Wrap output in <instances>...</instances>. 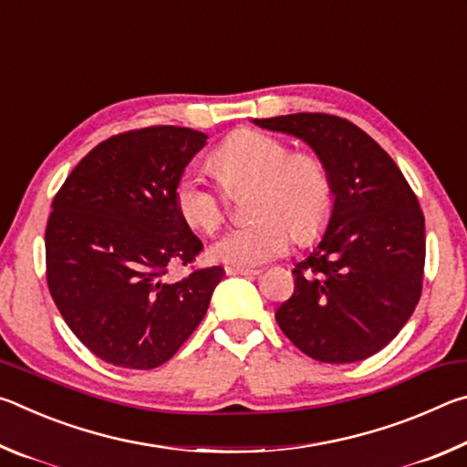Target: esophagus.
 I'll return each mask as SVG.
<instances>
[{
    "mask_svg": "<svg viewBox=\"0 0 467 467\" xmlns=\"http://www.w3.org/2000/svg\"><path fill=\"white\" fill-rule=\"evenodd\" d=\"M224 272L228 275H257L259 270H255V267H239V265H226Z\"/></svg>",
    "mask_w": 467,
    "mask_h": 467,
    "instance_id": "1",
    "label": "esophagus"
}]
</instances>
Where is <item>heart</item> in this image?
Instances as JSON below:
<instances>
[{
	"instance_id": "heart-1",
	"label": "heart",
	"mask_w": 467,
	"mask_h": 467,
	"mask_svg": "<svg viewBox=\"0 0 467 467\" xmlns=\"http://www.w3.org/2000/svg\"><path fill=\"white\" fill-rule=\"evenodd\" d=\"M226 189L253 185L249 212L255 220L226 233L210 255L228 265H259L288 253L292 236L313 241L334 212V181L313 152H290L286 141L257 130H239L210 156ZM179 216L197 233L214 234L226 220L224 195L200 172L185 171L175 185Z\"/></svg>"
}]
</instances>
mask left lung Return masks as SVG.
Wrapping results in <instances>:
<instances>
[{"label": "left lung", "mask_w": 467, "mask_h": 467, "mask_svg": "<svg viewBox=\"0 0 467 467\" xmlns=\"http://www.w3.org/2000/svg\"><path fill=\"white\" fill-rule=\"evenodd\" d=\"M309 144L334 181L323 239L295 265V292L275 311L286 337L321 362L373 357L412 317L422 292L424 214L391 156L336 115L253 119Z\"/></svg>", "instance_id": "8db88e82"}]
</instances>
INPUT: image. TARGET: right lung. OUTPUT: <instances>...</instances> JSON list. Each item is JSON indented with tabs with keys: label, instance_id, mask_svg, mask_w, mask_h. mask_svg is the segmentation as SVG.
I'll list each match as a JSON object with an SVG mask.
<instances>
[{
	"label": "right lung",
	"instance_id": "1",
	"mask_svg": "<svg viewBox=\"0 0 467 467\" xmlns=\"http://www.w3.org/2000/svg\"><path fill=\"white\" fill-rule=\"evenodd\" d=\"M208 136L189 128L119 133L86 154L51 203L47 284L76 337L109 365L156 368L208 311L220 265L169 282L200 255L175 185Z\"/></svg>",
	"mask_w": 467,
	"mask_h": 467
}]
</instances>
